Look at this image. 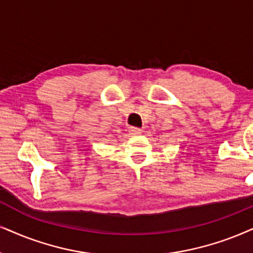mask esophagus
I'll return each instance as SVG.
<instances>
[{"instance_id":"obj_1","label":"esophagus","mask_w":253,"mask_h":253,"mask_svg":"<svg viewBox=\"0 0 253 253\" xmlns=\"http://www.w3.org/2000/svg\"><path fill=\"white\" fill-rule=\"evenodd\" d=\"M128 132H129L130 135H140L142 130L140 128H136V127H129Z\"/></svg>"}]
</instances>
